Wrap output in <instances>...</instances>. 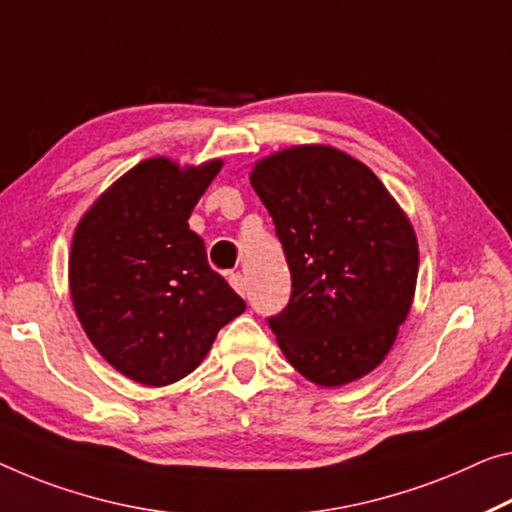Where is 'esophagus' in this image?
Here are the masks:
<instances>
[{
    "mask_svg": "<svg viewBox=\"0 0 512 512\" xmlns=\"http://www.w3.org/2000/svg\"><path fill=\"white\" fill-rule=\"evenodd\" d=\"M229 281H231V286H233V290L235 293H240L242 297L247 295V277L242 272H233L231 277H229Z\"/></svg>",
    "mask_w": 512,
    "mask_h": 512,
    "instance_id": "34e87169",
    "label": "esophagus"
}]
</instances>
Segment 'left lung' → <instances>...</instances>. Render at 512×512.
Returning a JSON list of instances; mask_svg holds the SVG:
<instances>
[{
	"mask_svg": "<svg viewBox=\"0 0 512 512\" xmlns=\"http://www.w3.org/2000/svg\"><path fill=\"white\" fill-rule=\"evenodd\" d=\"M251 185L290 270V300L267 318L283 355L320 387L371 373L412 306L410 219L366 164L329 146L267 157Z\"/></svg>",
	"mask_w": 512,
	"mask_h": 512,
	"instance_id": "1",
	"label": "left lung"
}]
</instances>
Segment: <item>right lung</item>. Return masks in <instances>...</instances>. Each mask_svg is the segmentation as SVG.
I'll use <instances>...</instances> for the list:
<instances>
[{
	"label": "right lung",
	"mask_w": 512,
	"mask_h": 512,
	"mask_svg": "<svg viewBox=\"0 0 512 512\" xmlns=\"http://www.w3.org/2000/svg\"><path fill=\"white\" fill-rule=\"evenodd\" d=\"M222 162L178 169L153 157L100 196L77 226L70 295L86 336L116 371L164 387L192 373L247 304L190 231Z\"/></svg>",
	"instance_id": "obj_1"
}]
</instances>
